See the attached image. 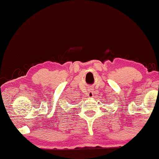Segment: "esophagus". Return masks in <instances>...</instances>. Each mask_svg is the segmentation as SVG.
<instances>
[{"mask_svg": "<svg viewBox=\"0 0 159 159\" xmlns=\"http://www.w3.org/2000/svg\"><path fill=\"white\" fill-rule=\"evenodd\" d=\"M88 97H89V98H92L93 97V89H89L88 90Z\"/></svg>", "mask_w": 159, "mask_h": 159, "instance_id": "1", "label": "esophagus"}]
</instances>
